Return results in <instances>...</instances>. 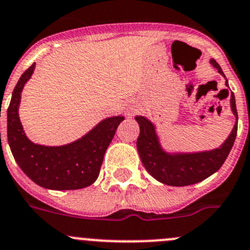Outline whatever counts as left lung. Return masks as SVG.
Instances as JSON below:
<instances>
[{
	"mask_svg": "<svg viewBox=\"0 0 250 250\" xmlns=\"http://www.w3.org/2000/svg\"><path fill=\"white\" fill-rule=\"evenodd\" d=\"M210 63L219 71L220 74L225 77L221 67L216 61L211 60ZM226 85L229 86L227 81ZM231 108L233 115L236 116V120L238 121L233 93H231ZM135 120L140 127L137 149L143 165L155 179L167 186L173 187L198 183L220 169L233 146L237 128H238L236 121L231 134L225 140L224 144L211 151L194 152V154H168L162 150L154 125L143 116H137Z\"/></svg>",
	"mask_w": 250,
	"mask_h": 250,
	"instance_id": "8db88e82",
	"label": "left lung"
}]
</instances>
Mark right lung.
Returning <instances> with one entry per match:
<instances>
[{
	"label": "right lung",
	"mask_w": 250,
	"mask_h": 250,
	"mask_svg": "<svg viewBox=\"0 0 250 250\" xmlns=\"http://www.w3.org/2000/svg\"><path fill=\"white\" fill-rule=\"evenodd\" d=\"M35 69L31 64L19 78L7 110V138L14 160L38 186L55 190L81 189L90 186L100 173L104 155L123 116L101 121L88 134L63 146H43L26 138L18 116L24 84Z\"/></svg>",
	"instance_id": "obj_1"
}]
</instances>
